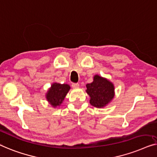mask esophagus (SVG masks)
<instances>
[{
    "label": "esophagus",
    "instance_id": "34e87169",
    "mask_svg": "<svg viewBox=\"0 0 157 157\" xmlns=\"http://www.w3.org/2000/svg\"><path fill=\"white\" fill-rule=\"evenodd\" d=\"M79 87V85L78 83H72V87L74 88V89H76V88H78Z\"/></svg>",
    "mask_w": 157,
    "mask_h": 157
}]
</instances>
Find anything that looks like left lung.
<instances>
[{"label":"left lung","mask_w":157,"mask_h":157,"mask_svg":"<svg viewBox=\"0 0 157 157\" xmlns=\"http://www.w3.org/2000/svg\"><path fill=\"white\" fill-rule=\"evenodd\" d=\"M86 92L90 98V105L97 108L106 107L115 95L114 84L99 75H95L93 82L86 85Z\"/></svg>","instance_id":"obj_1"}]
</instances>
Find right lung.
Wrapping results in <instances>:
<instances>
[{
	"mask_svg": "<svg viewBox=\"0 0 157 157\" xmlns=\"http://www.w3.org/2000/svg\"><path fill=\"white\" fill-rule=\"evenodd\" d=\"M70 90V86L67 84L53 82L46 92L45 98L53 108L59 107Z\"/></svg>",
	"mask_w": 157,
	"mask_h": 157,
	"instance_id": "1",
	"label": "right lung"
}]
</instances>
